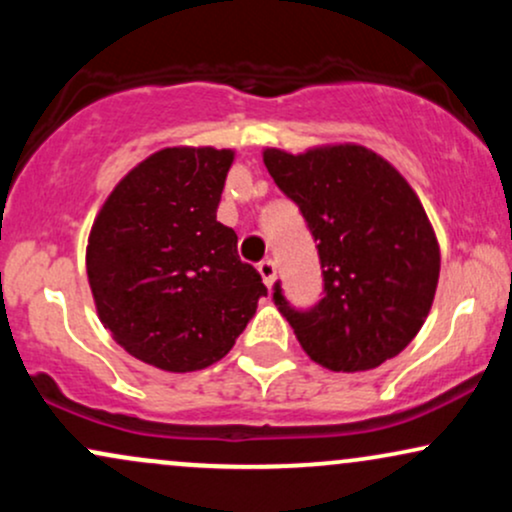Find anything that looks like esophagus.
Returning a JSON list of instances; mask_svg holds the SVG:
<instances>
[{
    "mask_svg": "<svg viewBox=\"0 0 512 512\" xmlns=\"http://www.w3.org/2000/svg\"><path fill=\"white\" fill-rule=\"evenodd\" d=\"M257 272H260L264 286H267V289H272L274 281H276V264L272 260H264L257 264Z\"/></svg>",
    "mask_w": 512,
    "mask_h": 512,
    "instance_id": "34e87169",
    "label": "esophagus"
}]
</instances>
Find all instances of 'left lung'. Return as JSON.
Wrapping results in <instances>:
<instances>
[{
	"instance_id": "1",
	"label": "left lung",
	"mask_w": 512,
	"mask_h": 512,
	"mask_svg": "<svg viewBox=\"0 0 512 512\" xmlns=\"http://www.w3.org/2000/svg\"><path fill=\"white\" fill-rule=\"evenodd\" d=\"M262 161L301 207L320 252L325 298L313 310L298 313L274 291L305 354L334 373L395 358L424 327L438 289L440 248L421 199L361 144L264 149Z\"/></svg>"
}]
</instances>
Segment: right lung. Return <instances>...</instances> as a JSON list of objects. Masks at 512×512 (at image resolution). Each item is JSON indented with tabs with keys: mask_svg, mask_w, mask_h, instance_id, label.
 Returning a JSON list of instances; mask_svg holds the SVG:
<instances>
[{
	"mask_svg": "<svg viewBox=\"0 0 512 512\" xmlns=\"http://www.w3.org/2000/svg\"><path fill=\"white\" fill-rule=\"evenodd\" d=\"M236 151L168 146L137 163L96 214L86 274L103 327L166 373L221 361L267 293L216 221Z\"/></svg>",
	"mask_w": 512,
	"mask_h": 512,
	"instance_id": "right-lung-1",
	"label": "right lung"
}]
</instances>
